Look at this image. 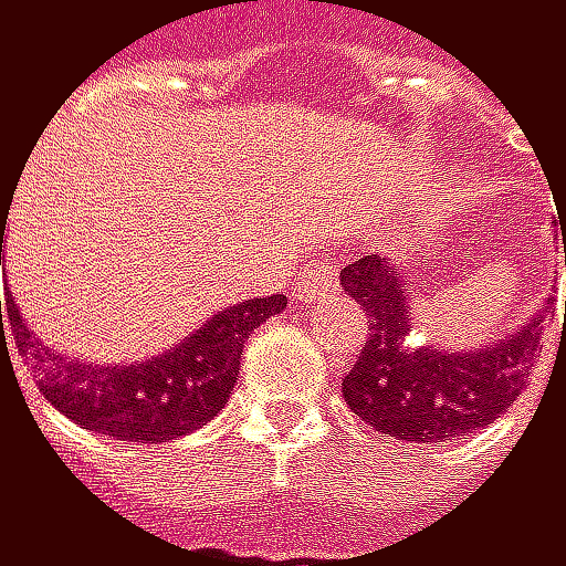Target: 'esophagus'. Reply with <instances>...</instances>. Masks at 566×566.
I'll use <instances>...</instances> for the list:
<instances>
[{
	"mask_svg": "<svg viewBox=\"0 0 566 566\" xmlns=\"http://www.w3.org/2000/svg\"><path fill=\"white\" fill-rule=\"evenodd\" d=\"M327 290H337V270L334 266H327L324 260H314L300 270V276H296V296L300 300H317Z\"/></svg>",
	"mask_w": 566,
	"mask_h": 566,
	"instance_id": "1",
	"label": "esophagus"
}]
</instances>
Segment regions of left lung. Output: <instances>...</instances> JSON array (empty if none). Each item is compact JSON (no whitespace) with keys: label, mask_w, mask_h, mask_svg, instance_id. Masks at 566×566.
Masks as SVG:
<instances>
[{"label":"left lung","mask_w":566,"mask_h":566,"mask_svg":"<svg viewBox=\"0 0 566 566\" xmlns=\"http://www.w3.org/2000/svg\"><path fill=\"white\" fill-rule=\"evenodd\" d=\"M340 283L371 317V337L344 375L340 391L350 411L381 436L449 442L493 426L526 388L541 347V314L500 340L449 350L421 344L418 331H411L408 280L395 263L360 256L340 270Z\"/></svg>","instance_id":"1"}]
</instances>
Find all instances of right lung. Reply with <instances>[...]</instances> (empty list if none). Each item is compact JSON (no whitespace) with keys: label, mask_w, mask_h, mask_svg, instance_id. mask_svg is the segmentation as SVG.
Masks as SVG:
<instances>
[{"label":"right lung","mask_w":566,"mask_h":566,"mask_svg":"<svg viewBox=\"0 0 566 566\" xmlns=\"http://www.w3.org/2000/svg\"><path fill=\"white\" fill-rule=\"evenodd\" d=\"M2 235L6 222L0 229V266L6 263ZM283 306V293L232 303L212 314L199 331H191L171 350L130 364H97L56 354L25 327L12 293L0 300V331L2 317L9 314L15 344L22 357L30 360L43 398L56 411H63L76 426L91 432L114 436L130 446H158L206 426L209 418H216L226 408L239 381V357L245 337L263 321L280 314Z\"/></svg>","instance_id":"add662e5"}]
</instances>
